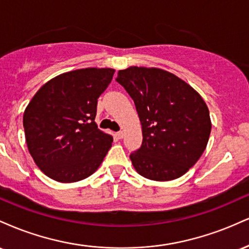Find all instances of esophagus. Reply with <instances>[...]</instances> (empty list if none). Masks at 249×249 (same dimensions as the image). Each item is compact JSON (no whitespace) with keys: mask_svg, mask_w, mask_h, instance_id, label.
Returning <instances> with one entry per match:
<instances>
[{"mask_svg":"<svg viewBox=\"0 0 249 249\" xmlns=\"http://www.w3.org/2000/svg\"><path fill=\"white\" fill-rule=\"evenodd\" d=\"M116 137H117V138H118V139H122L123 137H124V133H123V131H119V132H117V133H116Z\"/></svg>","mask_w":249,"mask_h":249,"instance_id":"1","label":"esophagus"}]
</instances>
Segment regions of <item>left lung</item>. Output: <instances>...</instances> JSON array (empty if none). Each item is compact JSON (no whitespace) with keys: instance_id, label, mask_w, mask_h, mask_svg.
<instances>
[{"instance_id":"left-lung-1","label":"left lung","mask_w":249,"mask_h":249,"mask_svg":"<svg viewBox=\"0 0 249 249\" xmlns=\"http://www.w3.org/2000/svg\"><path fill=\"white\" fill-rule=\"evenodd\" d=\"M117 82L132 97L142 124V144L130 154L144 178H180L204 153L212 123L206 103L178 76L159 68L128 67Z\"/></svg>"}]
</instances>
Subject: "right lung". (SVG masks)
I'll return each mask as SVG.
<instances>
[{"label": "right lung", "mask_w": 249, "mask_h": 249, "mask_svg": "<svg viewBox=\"0 0 249 249\" xmlns=\"http://www.w3.org/2000/svg\"><path fill=\"white\" fill-rule=\"evenodd\" d=\"M115 69L85 68L53 77L42 85L23 113L28 150L45 176L76 182L95 173L112 145L111 134L95 122L97 99Z\"/></svg>", "instance_id": "right-lung-1"}]
</instances>
